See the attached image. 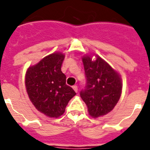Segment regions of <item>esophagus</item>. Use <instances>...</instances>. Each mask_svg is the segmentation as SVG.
<instances>
[{
  "label": "esophagus",
  "instance_id": "34e87169",
  "mask_svg": "<svg viewBox=\"0 0 150 150\" xmlns=\"http://www.w3.org/2000/svg\"><path fill=\"white\" fill-rule=\"evenodd\" d=\"M72 88H73V89L75 90V93H77V92H78V86H73Z\"/></svg>",
  "mask_w": 150,
  "mask_h": 150
}]
</instances>
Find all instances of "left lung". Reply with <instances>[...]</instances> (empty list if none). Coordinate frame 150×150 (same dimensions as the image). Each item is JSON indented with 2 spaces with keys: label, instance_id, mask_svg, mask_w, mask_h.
I'll return each instance as SVG.
<instances>
[{
  "label": "left lung",
  "instance_id": "8db88e82",
  "mask_svg": "<svg viewBox=\"0 0 150 150\" xmlns=\"http://www.w3.org/2000/svg\"><path fill=\"white\" fill-rule=\"evenodd\" d=\"M96 59L86 54L82 57L86 75V86L80 93L89 114L96 118L114 109L122 92L121 77L109 64L96 54Z\"/></svg>",
  "mask_w": 150,
  "mask_h": 150
}]
</instances>
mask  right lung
<instances>
[{"instance_id": "obj_1", "label": "right lung", "mask_w": 150, "mask_h": 150, "mask_svg": "<svg viewBox=\"0 0 150 150\" xmlns=\"http://www.w3.org/2000/svg\"><path fill=\"white\" fill-rule=\"evenodd\" d=\"M64 54L55 52L29 66L25 78L29 98L36 109L49 117H59L76 93L66 85L61 71Z\"/></svg>"}]
</instances>
